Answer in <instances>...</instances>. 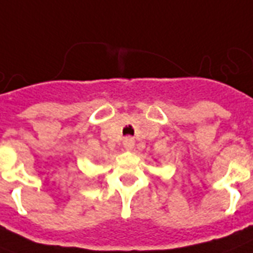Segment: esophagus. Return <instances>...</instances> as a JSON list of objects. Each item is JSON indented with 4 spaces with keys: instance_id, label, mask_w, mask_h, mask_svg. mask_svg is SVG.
<instances>
[{
    "instance_id": "esophagus-1",
    "label": "esophagus",
    "mask_w": 253,
    "mask_h": 253,
    "mask_svg": "<svg viewBox=\"0 0 253 253\" xmlns=\"http://www.w3.org/2000/svg\"><path fill=\"white\" fill-rule=\"evenodd\" d=\"M135 146V140L132 138H125L123 139V147L126 150H132Z\"/></svg>"
}]
</instances>
